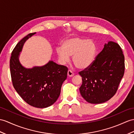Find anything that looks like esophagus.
<instances>
[{
	"label": "esophagus",
	"mask_w": 134,
	"mask_h": 134,
	"mask_svg": "<svg viewBox=\"0 0 134 134\" xmlns=\"http://www.w3.org/2000/svg\"><path fill=\"white\" fill-rule=\"evenodd\" d=\"M74 75V73L72 71H71L70 70H69L68 71V76L69 77H73Z\"/></svg>",
	"instance_id": "esophagus-1"
}]
</instances>
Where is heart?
Instances as JSON below:
<instances>
[{
  "label": "heart",
  "instance_id": "obj_1",
  "mask_svg": "<svg viewBox=\"0 0 134 134\" xmlns=\"http://www.w3.org/2000/svg\"><path fill=\"white\" fill-rule=\"evenodd\" d=\"M56 53L61 63H69L73 56V62L78 69H85L90 66L94 60L96 46L90 39L73 37L62 43V47L56 48Z\"/></svg>",
  "mask_w": 134,
  "mask_h": 134
}]
</instances>
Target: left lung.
I'll list each match as a JSON object with an SVG mask.
<instances>
[{"label":"left lung","instance_id":"obj_1","mask_svg":"<svg viewBox=\"0 0 134 134\" xmlns=\"http://www.w3.org/2000/svg\"><path fill=\"white\" fill-rule=\"evenodd\" d=\"M125 73V57L118 44L109 41L90 66L79 72L81 95L87 102L102 103L115 95Z\"/></svg>","mask_w":134,"mask_h":134}]
</instances>
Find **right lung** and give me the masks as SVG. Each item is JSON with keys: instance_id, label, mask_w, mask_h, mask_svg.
I'll list each match as a JSON object with an SVG mask.
<instances>
[{"instance_id": "add662e5", "label": "right lung", "mask_w": 134, "mask_h": 134, "mask_svg": "<svg viewBox=\"0 0 134 134\" xmlns=\"http://www.w3.org/2000/svg\"><path fill=\"white\" fill-rule=\"evenodd\" d=\"M36 33H31L19 41L13 50L9 62L12 84L15 89L29 105L46 108L56 102L62 84L66 79L68 68L53 61L41 66L26 68L19 61L25 41Z\"/></svg>"}]
</instances>
